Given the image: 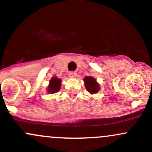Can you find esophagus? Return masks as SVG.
<instances>
[{
	"label": "esophagus",
	"instance_id": "1",
	"mask_svg": "<svg viewBox=\"0 0 152 152\" xmlns=\"http://www.w3.org/2000/svg\"><path fill=\"white\" fill-rule=\"evenodd\" d=\"M69 77L71 78V79H73V78H76V76H77V73L76 72H70L69 73Z\"/></svg>",
	"mask_w": 152,
	"mask_h": 152
}]
</instances>
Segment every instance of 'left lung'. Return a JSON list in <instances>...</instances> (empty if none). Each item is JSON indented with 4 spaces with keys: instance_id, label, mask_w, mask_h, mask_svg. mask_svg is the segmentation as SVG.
<instances>
[{
    "instance_id": "obj_1",
    "label": "left lung",
    "mask_w": 152,
    "mask_h": 152,
    "mask_svg": "<svg viewBox=\"0 0 152 152\" xmlns=\"http://www.w3.org/2000/svg\"><path fill=\"white\" fill-rule=\"evenodd\" d=\"M85 88L91 94H95L100 89V85L96 79L92 76H85L84 78Z\"/></svg>"
}]
</instances>
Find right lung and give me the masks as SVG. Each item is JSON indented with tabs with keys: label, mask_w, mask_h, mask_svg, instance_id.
Masks as SVG:
<instances>
[{
	"label": "right lung",
	"mask_w": 152,
	"mask_h": 152,
	"mask_svg": "<svg viewBox=\"0 0 152 152\" xmlns=\"http://www.w3.org/2000/svg\"><path fill=\"white\" fill-rule=\"evenodd\" d=\"M61 82V80L56 77V76L52 77V79L49 81V84L47 88V92L50 94L56 93V92H59L60 89Z\"/></svg>",
	"instance_id": "obj_1"
}]
</instances>
